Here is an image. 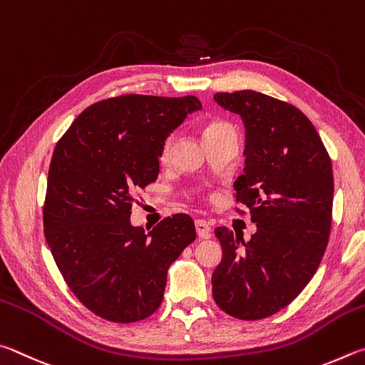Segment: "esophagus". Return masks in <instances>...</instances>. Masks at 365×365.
I'll list each match as a JSON object with an SVG mask.
<instances>
[{
    "instance_id": "1",
    "label": "esophagus",
    "mask_w": 365,
    "mask_h": 365,
    "mask_svg": "<svg viewBox=\"0 0 365 365\" xmlns=\"http://www.w3.org/2000/svg\"><path fill=\"white\" fill-rule=\"evenodd\" d=\"M195 231L200 239H208L212 235V227H210L205 220H197L195 221Z\"/></svg>"
}]
</instances>
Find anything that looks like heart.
Here are the masks:
<instances>
[{
    "label": "heart",
    "instance_id": "heart-1",
    "mask_svg": "<svg viewBox=\"0 0 365 365\" xmlns=\"http://www.w3.org/2000/svg\"><path fill=\"white\" fill-rule=\"evenodd\" d=\"M220 134H235V136H237L235 128L229 123V121H225V120L210 121V123L203 128V139L220 136ZM171 144H173V138H166L163 140L162 150H160V158H162V162H166V160H168L170 152H171Z\"/></svg>",
    "mask_w": 365,
    "mask_h": 365
}]
</instances>
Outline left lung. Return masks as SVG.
Here are the masks:
<instances>
[{"instance_id": "1", "label": "left lung", "mask_w": 365, "mask_h": 365, "mask_svg": "<svg viewBox=\"0 0 365 365\" xmlns=\"http://www.w3.org/2000/svg\"><path fill=\"white\" fill-rule=\"evenodd\" d=\"M215 101L244 120L245 173L234 182L235 202L250 210L257 232L245 242L225 226L215 229L222 259L213 298L226 314L258 321L290 304L321 264L334 173L314 125L295 106L252 89L216 93Z\"/></svg>"}]
</instances>
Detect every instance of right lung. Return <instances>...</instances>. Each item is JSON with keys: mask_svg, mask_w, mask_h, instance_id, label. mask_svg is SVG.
<instances>
[{"mask_svg": "<svg viewBox=\"0 0 365 365\" xmlns=\"http://www.w3.org/2000/svg\"><path fill=\"white\" fill-rule=\"evenodd\" d=\"M200 108L195 96H117L85 108L57 140L44 237L68 289L106 321L153 314L170 264L195 240L189 215L168 216L149 232L130 216L138 190L158 176L163 140Z\"/></svg>", "mask_w": 365, "mask_h": 365, "instance_id": "add662e5", "label": "right lung"}]
</instances>
